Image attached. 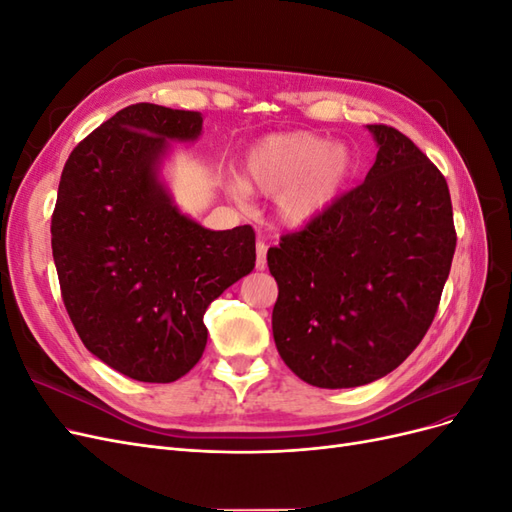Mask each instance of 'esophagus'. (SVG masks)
<instances>
[{
	"label": "esophagus",
	"mask_w": 512,
	"mask_h": 512,
	"mask_svg": "<svg viewBox=\"0 0 512 512\" xmlns=\"http://www.w3.org/2000/svg\"><path fill=\"white\" fill-rule=\"evenodd\" d=\"M265 267H267V245L258 241L256 243V269L265 271Z\"/></svg>",
	"instance_id": "1"
}]
</instances>
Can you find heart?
I'll return each instance as SVG.
<instances>
[{
  "label": "heart",
  "mask_w": 512,
  "mask_h": 512,
  "mask_svg": "<svg viewBox=\"0 0 512 512\" xmlns=\"http://www.w3.org/2000/svg\"><path fill=\"white\" fill-rule=\"evenodd\" d=\"M356 168L348 145L312 132H284L260 138L243 156L241 179H230L235 198L247 192L275 196V222L301 230L318 222L344 194Z\"/></svg>",
  "instance_id": "1"
}]
</instances>
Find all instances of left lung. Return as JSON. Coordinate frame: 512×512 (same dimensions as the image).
<instances>
[{
	"label": "left lung",
	"mask_w": 512,
	"mask_h": 512,
	"mask_svg": "<svg viewBox=\"0 0 512 512\" xmlns=\"http://www.w3.org/2000/svg\"><path fill=\"white\" fill-rule=\"evenodd\" d=\"M365 128L378 147L365 181L267 254L277 352L320 389L369 384L408 359L457 245L440 170L395 128Z\"/></svg>",
	"instance_id": "1"
}]
</instances>
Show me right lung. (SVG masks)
<instances>
[{
	"instance_id": "right-lung-1",
	"label": "right lung",
	"mask_w": 512,
	"mask_h": 512,
	"mask_svg": "<svg viewBox=\"0 0 512 512\" xmlns=\"http://www.w3.org/2000/svg\"><path fill=\"white\" fill-rule=\"evenodd\" d=\"M203 115L132 104L74 147L51 220L53 260L85 348L138 382H175L207 346L203 316L252 273L250 226L209 230L170 194L173 143H196Z\"/></svg>"
}]
</instances>
